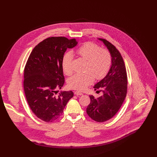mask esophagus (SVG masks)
<instances>
[{
  "label": "esophagus",
  "mask_w": 157,
  "mask_h": 157,
  "mask_svg": "<svg viewBox=\"0 0 157 157\" xmlns=\"http://www.w3.org/2000/svg\"><path fill=\"white\" fill-rule=\"evenodd\" d=\"M75 95H77V96H81V95H82V93H81V92H79V91H75Z\"/></svg>",
  "instance_id": "obj_1"
}]
</instances>
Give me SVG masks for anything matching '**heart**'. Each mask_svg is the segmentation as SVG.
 <instances>
[{
    "label": "heart",
    "instance_id": "b5f03b06",
    "mask_svg": "<svg viewBox=\"0 0 157 157\" xmlns=\"http://www.w3.org/2000/svg\"><path fill=\"white\" fill-rule=\"evenodd\" d=\"M76 54L81 58L87 60L86 72L83 74H76L68 80L70 87L79 91H82L91 84L94 78L101 79L109 71L112 64V56L110 52L93 42L84 43L76 50ZM73 54L66 53L62 59L63 72L70 75L73 73Z\"/></svg>",
    "mask_w": 157,
    "mask_h": 157
}]
</instances>
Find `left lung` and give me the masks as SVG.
Listing matches in <instances>:
<instances>
[{
    "instance_id": "8db88e82",
    "label": "left lung",
    "mask_w": 157,
    "mask_h": 157,
    "mask_svg": "<svg viewBox=\"0 0 157 157\" xmlns=\"http://www.w3.org/2000/svg\"><path fill=\"white\" fill-rule=\"evenodd\" d=\"M102 41L112 56V65L107 75L94 86L102 95L95 98L89 96L91 102L86 108L87 115L94 121L103 122L113 117L121 108L127 91V76L124 59L114 45L103 38Z\"/></svg>"
}]
</instances>
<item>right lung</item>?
<instances>
[{
    "label": "right lung",
    "mask_w": 157,
    "mask_h": 157,
    "mask_svg": "<svg viewBox=\"0 0 157 157\" xmlns=\"http://www.w3.org/2000/svg\"><path fill=\"white\" fill-rule=\"evenodd\" d=\"M78 44L75 38L52 36L44 39L33 48L24 69V87L27 102L40 119L52 122L58 119L73 93L58 89L64 83L62 59L67 48Z\"/></svg>",
    "instance_id": "add662e5"
}]
</instances>
